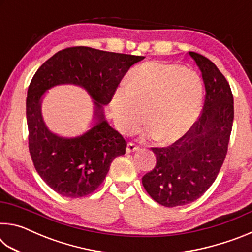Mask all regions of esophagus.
I'll return each instance as SVG.
<instances>
[{
	"instance_id": "1",
	"label": "esophagus",
	"mask_w": 252,
	"mask_h": 252,
	"mask_svg": "<svg viewBox=\"0 0 252 252\" xmlns=\"http://www.w3.org/2000/svg\"><path fill=\"white\" fill-rule=\"evenodd\" d=\"M138 150H140V148L136 146V144L132 143V142L127 143V146H126V152L127 153H132V152H135V151H138Z\"/></svg>"
}]
</instances>
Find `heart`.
<instances>
[{"mask_svg": "<svg viewBox=\"0 0 252 252\" xmlns=\"http://www.w3.org/2000/svg\"><path fill=\"white\" fill-rule=\"evenodd\" d=\"M202 82L197 72L178 64L147 62L131 72L127 84L114 92L111 109L122 132L143 121L146 135L170 143L185 135L197 119L202 102Z\"/></svg>", "mask_w": 252, "mask_h": 252, "instance_id": "1", "label": "heart"}]
</instances>
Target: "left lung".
<instances>
[{"mask_svg": "<svg viewBox=\"0 0 252 252\" xmlns=\"http://www.w3.org/2000/svg\"><path fill=\"white\" fill-rule=\"evenodd\" d=\"M202 74L206 100L201 117L172 146L152 148L157 165L142 178L150 197L164 207L199 199L216 180L224 161L233 122L228 81L210 60L189 52Z\"/></svg>", "mask_w": 252, "mask_h": 252, "instance_id": "left-lung-1", "label": "left lung"}]
</instances>
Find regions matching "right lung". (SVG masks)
Listing matches in <instances>:
<instances>
[{
	"label": "right lung",
	"mask_w": 252,
	"mask_h": 252,
	"mask_svg": "<svg viewBox=\"0 0 252 252\" xmlns=\"http://www.w3.org/2000/svg\"><path fill=\"white\" fill-rule=\"evenodd\" d=\"M143 59L75 46L59 51L34 74L27 97L29 150L37 173L55 192L67 198L92 193L104 181L111 162L126 153V140L106 121L104 106L130 67ZM59 85H75L93 99V120L83 134L63 137L46 126L41 103Z\"/></svg>",
	"instance_id": "1"
}]
</instances>
